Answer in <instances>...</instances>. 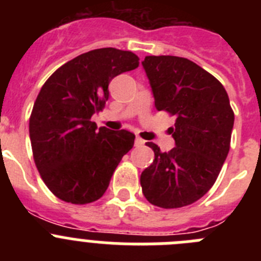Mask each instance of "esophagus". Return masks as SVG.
<instances>
[{"instance_id":"1","label":"esophagus","mask_w":261,"mask_h":261,"mask_svg":"<svg viewBox=\"0 0 261 261\" xmlns=\"http://www.w3.org/2000/svg\"><path fill=\"white\" fill-rule=\"evenodd\" d=\"M135 144H136V146H142V145H145V141L142 140L141 137H136Z\"/></svg>"}]
</instances>
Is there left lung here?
<instances>
[{"mask_svg": "<svg viewBox=\"0 0 261 261\" xmlns=\"http://www.w3.org/2000/svg\"><path fill=\"white\" fill-rule=\"evenodd\" d=\"M158 111L176 117L170 133L176 146L141 174L142 193L165 209L187 206L213 187L230 150L234 112L220 81L184 57L146 56L142 61Z\"/></svg>", "mask_w": 261, "mask_h": 261, "instance_id": "obj_1", "label": "left lung"}]
</instances>
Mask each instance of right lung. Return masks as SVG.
<instances>
[{
    "label": "right lung",
    "instance_id": "1",
    "mask_svg": "<svg viewBox=\"0 0 261 261\" xmlns=\"http://www.w3.org/2000/svg\"><path fill=\"white\" fill-rule=\"evenodd\" d=\"M138 64L129 50L94 49L60 66L41 87L30 116L32 154L45 186L62 201L100 199L133 147V133L98 129L91 116L105 108L112 78Z\"/></svg>",
    "mask_w": 261,
    "mask_h": 261
}]
</instances>
